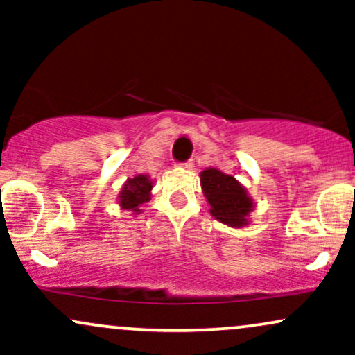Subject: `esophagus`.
<instances>
[{
  "instance_id": "34e87169",
  "label": "esophagus",
  "mask_w": 355,
  "mask_h": 355,
  "mask_svg": "<svg viewBox=\"0 0 355 355\" xmlns=\"http://www.w3.org/2000/svg\"><path fill=\"white\" fill-rule=\"evenodd\" d=\"M182 166L185 170H193V162L191 160H189V162H185V164H182Z\"/></svg>"
}]
</instances>
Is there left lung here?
Wrapping results in <instances>:
<instances>
[{"instance_id": "8db88e82", "label": "left lung", "mask_w": 355, "mask_h": 355, "mask_svg": "<svg viewBox=\"0 0 355 355\" xmlns=\"http://www.w3.org/2000/svg\"><path fill=\"white\" fill-rule=\"evenodd\" d=\"M200 185L210 205L211 217L234 229L248 225L255 203L237 178L210 166L200 173Z\"/></svg>"}]
</instances>
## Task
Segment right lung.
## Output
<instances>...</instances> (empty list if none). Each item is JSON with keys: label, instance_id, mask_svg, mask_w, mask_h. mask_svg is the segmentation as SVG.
Segmentation results:
<instances>
[{"label": "right lung", "instance_id": "add662e5", "mask_svg": "<svg viewBox=\"0 0 355 355\" xmlns=\"http://www.w3.org/2000/svg\"><path fill=\"white\" fill-rule=\"evenodd\" d=\"M152 189L153 182L150 180L148 175L140 173L133 178H128L121 187L120 195H118V203H120L121 210L133 211L135 215L140 214V207L150 200Z\"/></svg>", "mask_w": 355, "mask_h": 355}]
</instances>
